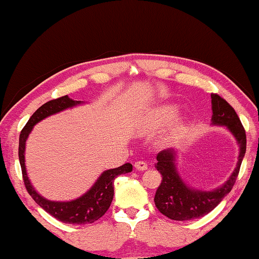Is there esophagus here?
I'll return each instance as SVG.
<instances>
[{"instance_id":"obj_1","label":"esophagus","mask_w":259,"mask_h":259,"mask_svg":"<svg viewBox=\"0 0 259 259\" xmlns=\"http://www.w3.org/2000/svg\"><path fill=\"white\" fill-rule=\"evenodd\" d=\"M134 165H135V167H136V170H140V171L148 169V164L144 161H137Z\"/></svg>"}]
</instances>
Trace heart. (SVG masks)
I'll return each mask as SVG.
<instances>
[{"instance_id": "b5f03b06", "label": "heart", "mask_w": 259, "mask_h": 259, "mask_svg": "<svg viewBox=\"0 0 259 259\" xmlns=\"http://www.w3.org/2000/svg\"><path fill=\"white\" fill-rule=\"evenodd\" d=\"M176 108L175 107H163L156 110L150 118L151 128H159V126L166 124L176 116Z\"/></svg>"}]
</instances>
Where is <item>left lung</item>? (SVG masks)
I'll use <instances>...</instances> for the list:
<instances>
[{
    "label": "left lung",
    "instance_id": "8db88e82",
    "mask_svg": "<svg viewBox=\"0 0 259 259\" xmlns=\"http://www.w3.org/2000/svg\"><path fill=\"white\" fill-rule=\"evenodd\" d=\"M212 104V123L225 125L231 131L239 144L237 166L231 177L223 187L213 191L195 190L189 188L175 165V152L172 149L163 150L157 155L156 169L162 175V181L155 194V204L159 212L174 221H189L205 216L222 202L234 188L239 174L240 164L246 150V135L242 122L235 109L218 94H211Z\"/></svg>",
    "mask_w": 259,
    "mask_h": 259
}]
</instances>
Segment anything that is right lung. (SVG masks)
<instances>
[{
    "label": "right lung",
    "mask_w": 259,
    "mask_h": 259,
    "mask_svg": "<svg viewBox=\"0 0 259 259\" xmlns=\"http://www.w3.org/2000/svg\"><path fill=\"white\" fill-rule=\"evenodd\" d=\"M79 103H81V101H74L69 98L68 95H65V96L55 98V100H52L41 105L29 118L24 128L22 129L19 143V158L22 169V177H23L28 194L42 209H45L56 220L67 224H87L94 223L95 221L100 220L107 212L112 202V198H114V180L118 175L128 174L133 170V165L130 163H125L124 165L116 167V169L104 171L87 194L71 202L48 201L35 191V189L32 188L28 180L24 164L25 141H27L32 126L50 115H54L56 112H60L64 109L71 108Z\"/></svg>",
    "instance_id": "1"
}]
</instances>
